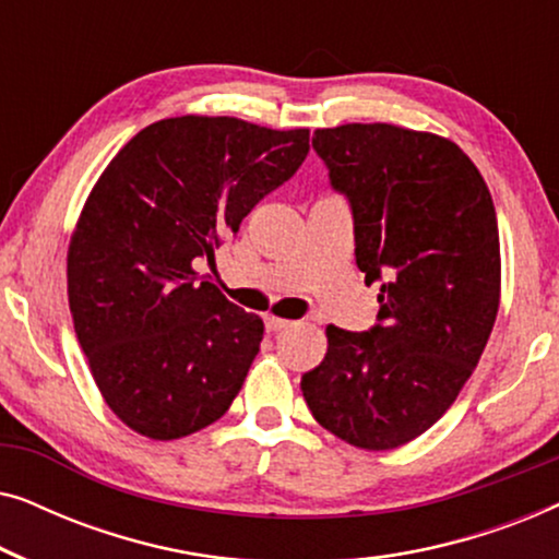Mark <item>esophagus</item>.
<instances>
[{"instance_id": "obj_1", "label": "esophagus", "mask_w": 559, "mask_h": 559, "mask_svg": "<svg viewBox=\"0 0 559 559\" xmlns=\"http://www.w3.org/2000/svg\"><path fill=\"white\" fill-rule=\"evenodd\" d=\"M264 325H266V331L277 333V331H285V328L293 325V320H285V318H274V316H266V318H264Z\"/></svg>"}]
</instances>
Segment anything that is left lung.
I'll use <instances>...</instances> for the list:
<instances>
[{"mask_svg":"<svg viewBox=\"0 0 559 559\" xmlns=\"http://www.w3.org/2000/svg\"><path fill=\"white\" fill-rule=\"evenodd\" d=\"M312 150L354 216L356 264L379 282L377 325H328L300 381L312 417L392 450L445 415L484 354L501 293L496 209L455 142L394 124L318 129Z\"/></svg>","mask_w":559,"mask_h":559,"instance_id":"8db88e82","label":"left lung"}]
</instances>
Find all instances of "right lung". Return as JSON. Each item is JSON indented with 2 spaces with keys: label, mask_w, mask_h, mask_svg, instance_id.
<instances>
[{
  "label": "right lung",
  "mask_w": 559,
  "mask_h": 559,
  "mask_svg": "<svg viewBox=\"0 0 559 559\" xmlns=\"http://www.w3.org/2000/svg\"><path fill=\"white\" fill-rule=\"evenodd\" d=\"M308 129L234 117L144 127L91 190L68 247V302L98 392L127 427L178 440L231 407L262 318L198 277L266 193L293 178Z\"/></svg>",
  "instance_id": "obj_1"
}]
</instances>
